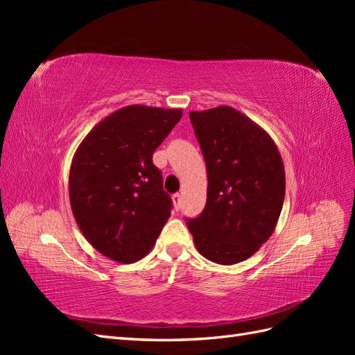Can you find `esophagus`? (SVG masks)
Wrapping results in <instances>:
<instances>
[{"mask_svg":"<svg viewBox=\"0 0 355 355\" xmlns=\"http://www.w3.org/2000/svg\"><path fill=\"white\" fill-rule=\"evenodd\" d=\"M171 200H173V206L175 209L178 210L180 207V201H182V196L180 194H175L173 197H171Z\"/></svg>","mask_w":355,"mask_h":355,"instance_id":"esophagus-1","label":"esophagus"}]
</instances>
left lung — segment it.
Here are the masks:
<instances>
[{"instance_id":"8db88e82","label":"left lung","mask_w":355,"mask_h":355,"mask_svg":"<svg viewBox=\"0 0 355 355\" xmlns=\"http://www.w3.org/2000/svg\"><path fill=\"white\" fill-rule=\"evenodd\" d=\"M207 168V201L188 219L197 250L219 265L254 254L271 237L283 209L286 175L280 151L263 128L220 105L191 111Z\"/></svg>"}]
</instances>
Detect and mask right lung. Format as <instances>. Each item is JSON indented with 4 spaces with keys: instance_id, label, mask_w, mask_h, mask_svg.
<instances>
[{
    "instance_id": "1",
    "label": "right lung",
    "mask_w": 355,
    "mask_h": 355,
    "mask_svg": "<svg viewBox=\"0 0 355 355\" xmlns=\"http://www.w3.org/2000/svg\"><path fill=\"white\" fill-rule=\"evenodd\" d=\"M182 110L130 105L105 116L83 139L69 170V201L80 231L96 250L133 263L153 250L171 200L153 154Z\"/></svg>"
}]
</instances>
